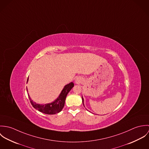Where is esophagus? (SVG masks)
<instances>
[{"mask_svg":"<svg viewBox=\"0 0 149 149\" xmlns=\"http://www.w3.org/2000/svg\"><path fill=\"white\" fill-rule=\"evenodd\" d=\"M83 81V80L80 77H77L76 78V80H75V83L77 84H80L81 83V82Z\"/></svg>","mask_w":149,"mask_h":149,"instance_id":"1","label":"esophagus"}]
</instances>
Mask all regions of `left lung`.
<instances>
[{
	"instance_id": "left-lung-1",
	"label": "left lung",
	"mask_w": 149,
	"mask_h": 149,
	"mask_svg": "<svg viewBox=\"0 0 149 149\" xmlns=\"http://www.w3.org/2000/svg\"><path fill=\"white\" fill-rule=\"evenodd\" d=\"M82 100H83V105H84V99H83V96H82Z\"/></svg>"
}]
</instances>
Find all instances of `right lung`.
<instances>
[{
  "label": "right lung",
  "mask_w": 149,
  "mask_h": 149,
  "mask_svg": "<svg viewBox=\"0 0 149 149\" xmlns=\"http://www.w3.org/2000/svg\"><path fill=\"white\" fill-rule=\"evenodd\" d=\"M28 80H29V78L27 79V83L28 82ZM73 86H74V84L73 82H71L69 84L65 85L60 95L54 102L50 103L45 104H40L36 102H34L31 100L29 93H28L29 95L28 96L31 105L34 108H36V109L38 110L39 111L44 113L45 114L53 115V114L57 113L62 111L65 105V102L66 96Z\"/></svg>",
  "instance_id": "right-lung-1"
}]
</instances>
